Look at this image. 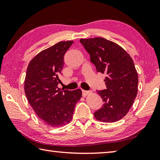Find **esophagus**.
<instances>
[{
  "label": "esophagus",
  "instance_id": "obj_1",
  "mask_svg": "<svg viewBox=\"0 0 160 160\" xmlns=\"http://www.w3.org/2000/svg\"><path fill=\"white\" fill-rule=\"evenodd\" d=\"M82 96L83 97H86L89 93H90V92L86 91V90H82Z\"/></svg>",
  "mask_w": 160,
  "mask_h": 160
}]
</instances>
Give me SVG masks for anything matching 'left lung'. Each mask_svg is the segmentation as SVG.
I'll list each match as a JSON object with an SVG mask.
<instances>
[{
  "label": "left lung",
  "instance_id": "1",
  "mask_svg": "<svg viewBox=\"0 0 160 160\" xmlns=\"http://www.w3.org/2000/svg\"><path fill=\"white\" fill-rule=\"evenodd\" d=\"M90 54L97 72L107 74V89L97 90L104 102L94 116L102 122L112 123L125 116L137 96L138 76L132 59L123 48L104 38L80 40Z\"/></svg>",
  "mask_w": 160,
  "mask_h": 160
}]
</instances>
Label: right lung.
<instances>
[{
    "label": "right lung",
    "instance_id": "right-lung-1",
    "mask_svg": "<svg viewBox=\"0 0 160 160\" xmlns=\"http://www.w3.org/2000/svg\"><path fill=\"white\" fill-rule=\"evenodd\" d=\"M72 41L60 42L37 54L27 69L25 92L29 104L42 121L49 127H60L68 123L82 91L61 90L59 77L64 65V55Z\"/></svg>",
    "mask_w": 160,
    "mask_h": 160
}]
</instances>
